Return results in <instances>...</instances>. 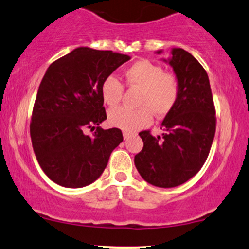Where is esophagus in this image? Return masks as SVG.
I'll return each instance as SVG.
<instances>
[{
	"label": "esophagus",
	"instance_id": "1",
	"mask_svg": "<svg viewBox=\"0 0 249 249\" xmlns=\"http://www.w3.org/2000/svg\"><path fill=\"white\" fill-rule=\"evenodd\" d=\"M130 136H132V134H130V133L124 132V140H128V139L130 138Z\"/></svg>",
	"mask_w": 249,
	"mask_h": 249
}]
</instances>
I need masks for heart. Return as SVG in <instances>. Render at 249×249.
<instances>
[{"mask_svg": "<svg viewBox=\"0 0 249 249\" xmlns=\"http://www.w3.org/2000/svg\"><path fill=\"white\" fill-rule=\"evenodd\" d=\"M128 87L140 89L136 99L138 109L114 108L108 114L109 122L125 132H136L152 122V113L163 116L174 108L178 99V82L174 75L164 72L163 68L147 60L128 67L124 71ZM124 85L114 75L103 80L101 95L110 107L119 105L124 96Z\"/></svg>", "mask_w": 249, "mask_h": 249, "instance_id": "obj_1", "label": "heart"}]
</instances>
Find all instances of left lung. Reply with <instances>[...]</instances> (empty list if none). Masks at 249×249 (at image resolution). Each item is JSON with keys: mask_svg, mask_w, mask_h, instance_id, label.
Listing matches in <instances>:
<instances>
[{"mask_svg": "<svg viewBox=\"0 0 249 249\" xmlns=\"http://www.w3.org/2000/svg\"><path fill=\"white\" fill-rule=\"evenodd\" d=\"M163 61L177 76L178 99L162 121V136L155 138L149 130L139 134L143 148L134 163L148 183L172 188L194 177L207 160L216 117L208 75L199 61L181 48H173Z\"/></svg>", "mask_w": 249, "mask_h": 249, "instance_id": "obj_1", "label": "left lung"}]
</instances>
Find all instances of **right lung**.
<instances>
[{
  "label": "right lung",
  "mask_w": 249,
  "mask_h": 249,
  "mask_svg": "<svg viewBox=\"0 0 249 249\" xmlns=\"http://www.w3.org/2000/svg\"><path fill=\"white\" fill-rule=\"evenodd\" d=\"M130 60L111 50L80 47L53 62L36 95L30 136L44 174L67 188L93 183L124 141L119 128L102 129L107 119L101 85ZM90 129L91 136L85 134Z\"/></svg>",
  "instance_id": "right-lung-1"
}]
</instances>
